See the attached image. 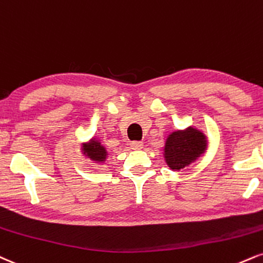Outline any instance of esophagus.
I'll list each match as a JSON object with an SVG mask.
<instances>
[{"label":"esophagus","instance_id":"esophagus-1","mask_svg":"<svg viewBox=\"0 0 263 263\" xmlns=\"http://www.w3.org/2000/svg\"><path fill=\"white\" fill-rule=\"evenodd\" d=\"M129 145H131V149L134 151H140L143 148V143H142V142H132Z\"/></svg>","mask_w":263,"mask_h":263}]
</instances>
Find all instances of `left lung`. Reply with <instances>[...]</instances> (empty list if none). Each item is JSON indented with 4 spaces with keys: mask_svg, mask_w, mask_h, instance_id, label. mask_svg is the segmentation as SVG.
I'll return each instance as SVG.
<instances>
[{
    "mask_svg": "<svg viewBox=\"0 0 263 263\" xmlns=\"http://www.w3.org/2000/svg\"><path fill=\"white\" fill-rule=\"evenodd\" d=\"M207 145V136L194 126H189L185 129H176L166 137L164 159L170 169L179 172L203 156Z\"/></svg>",
    "mask_w": 263,
    "mask_h": 263,
    "instance_id": "1",
    "label": "left lung"
}]
</instances>
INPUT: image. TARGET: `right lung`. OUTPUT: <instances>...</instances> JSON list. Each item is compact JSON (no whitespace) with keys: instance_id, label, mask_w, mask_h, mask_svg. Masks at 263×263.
Returning <instances> with one entry per match:
<instances>
[{"instance_id":"add662e5","label":"right lung","mask_w":263,"mask_h":263,"mask_svg":"<svg viewBox=\"0 0 263 263\" xmlns=\"http://www.w3.org/2000/svg\"><path fill=\"white\" fill-rule=\"evenodd\" d=\"M81 149L82 154H84L85 158H89L91 162L97 164H104L109 156L106 148L100 143L99 140L94 137L82 144Z\"/></svg>"}]
</instances>
